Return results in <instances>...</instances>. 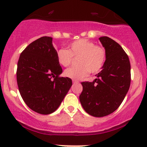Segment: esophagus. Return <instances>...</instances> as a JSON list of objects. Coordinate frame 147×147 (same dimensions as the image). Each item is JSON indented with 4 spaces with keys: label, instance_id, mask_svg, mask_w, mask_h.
Listing matches in <instances>:
<instances>
[{
    "label": "esophagus",
    "instance_id": "obj_1",
    "mask_svg": "<svg viewBox=\"0 0 147 147\" xmlns=\"http://www.w3.org/2000/svg\"><path fill=\"white\" fill-rule=\"evenodd\" d=\"M72 82H73V83H77V82H79V81L77 80H72Z\"/></svg>",
    "mask_w": 147,
    "mask_h": 147
}]
</instances>
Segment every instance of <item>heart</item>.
<instances>
[{"instance_id":"1","label":"heart","mask_w":147,"mask_h":147,"mask_svg":"<svg viewBox=\"0 0 147 147\" xmlns=\"http://www.w3.org/2000/svg\"><path fill=\"white\" fill-rule=\"evenodd\" d=\"M78 65L71 67L64 72L66 77L72 80H81L89 72L96 74L100 72L105 63L107 52L104 47L95 45L93 42L87 39H80L71 42L67 50L61 49L57 52V59L63 67L72 63L73 57H77Z\"/></svg>"}]
</instances>
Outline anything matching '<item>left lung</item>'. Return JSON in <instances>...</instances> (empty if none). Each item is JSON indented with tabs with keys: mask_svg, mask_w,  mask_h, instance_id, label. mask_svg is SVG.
<instances>
[{
	"mask_svg": "<svg viewBox=\"0 0 147 147\" xmlns=\"http://www.w3.org/2000/svg\"><path fill=\"white\" fill-rule=\"evenodd\" d=\"M100 41L107 52L102 70L93 82H83L80 100L84 109L95 117L109 115L118 109L130 85V63L123 48L107 36Z\"/></svg>",
	"mask_w": 147,
	"mask_h": 147,
	"instance_id": "1",
	"label": "left lung"
}]
</instances>
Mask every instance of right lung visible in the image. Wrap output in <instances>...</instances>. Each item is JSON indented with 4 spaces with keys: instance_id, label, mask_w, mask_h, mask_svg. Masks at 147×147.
I'll return each instance as SVG.
<instances>
[{
    "instance_id": "1",
    "label": "right lung",
    "mask_w": 147,
    "mask_h": 147,
    "mask_svg": "<svg viewBox=\"0 0 147 147\" xmlns=\"http://www.w3.org/2000/svg\"><path fill=\"white\" fill-rule=\"evenodd\" d=\"M62 67L52 38L44 36L28 45L17 63L19 91L26 105L34 112H55L72 84V80L59 75Z\"/></svg>"
}]
</instances>
